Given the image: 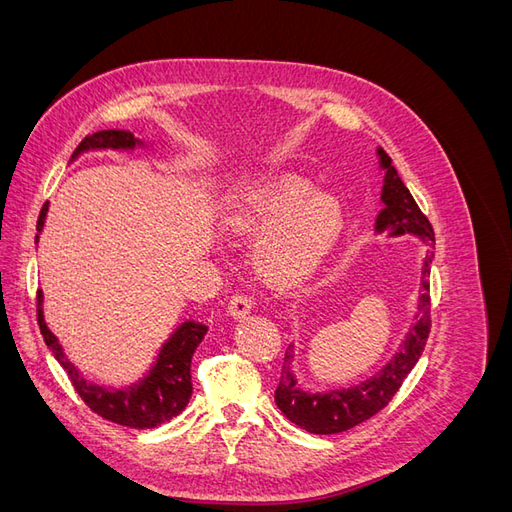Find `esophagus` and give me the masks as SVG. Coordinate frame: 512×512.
Wrapping results in <instances>:
<instances>
[{
	"label": "esophagus",
	"mask_w": 512,
	"mask_h": 512,
	"mask_svg": "<svg viewBox=\"0 0 512 512\" xmlns=\"http://www.w3.org/2000/svg\"><path fill=\"white\" fill-rule=\"evenodd\" d=\"M252 307H254V299L250 297V294H235V297H232L228 303V314L232 318H245L252 312Z\"/></svg>",
	"instance_id": "34e87169"
}]
</instances>
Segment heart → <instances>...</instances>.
Listing matches in <instances>:
<instances>
[{"instance_id":"obj_1","label":"heart","mask_w":512,"mask_h":512,"mask_svg":"<svg viewBox=\"0 0 512 512\" xmlns=\"http://www.w3.org/2000/svg\"><path fill=\"white\" fill-rule=\"evenodd\" d=\"M235 237H256L254 269L269 288L290 290L324 267L346 228L344 207L307 179L277 173L235 196L224 215Z\"/></svg>"}]
</instances>
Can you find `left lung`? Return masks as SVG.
Masks as SVG:
<instances>
[{
    "mask_svg": "<svg viewBox=\"0 0 512 512\" xmlns=\"http://www.w3.org/2000/svg\"><path fill=\"white\" fill-rule=\"evenodd\" d=\"M378 164L384 170L382 181V211L376 218L374 230L389 232V237H401V235H414L416 239L425 241L429 247H433L436 239H433V228L427 222L425 215L414 203L410 190L399 179L395 166L391 164V158L386 156L382 147L376 149ZM433 258V252L423 262V277H421V290H418L416 301V314L414 322L406 333V339L399 344V350L393 354L391 361H386L380 371L374 376H369L361 382H356L348 389H329V391H305L299 386L297 376L292 371L294 363V344L288 346L284 365H282V378L275 389V404L282 410V414L290 423L299 425L301 429L309 433H318V436H329V433H342L356 425H361L367 418L378 414L393 395L399 391L401 382L421 359L425 350L427 337H429V262Z\"/></svg>",
    "mask_w": 512,
    "mask_h": 512,
    "instance_id": "1",
    "label": "left lung"
}]
</instances>
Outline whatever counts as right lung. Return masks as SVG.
<instances>
[{
    "instance_id": "add662e5",
    "label": "right lung",
    "mask_w": 512,
    "mask_h": 512,
    "mask_svg": "<svg viewBox=\"0 0 512 512\" xmlns=\"http://www.w3.org/2000/svg\"><path fill=\"white\" fill-rule=\"evenodd\" d=\"M136 147H147L143 141L134 138L132 132L123 130H102L91 136H85L81 145L74 149L72 160H76L85 151H134ZM70 160V162H72ZM46 211L49 205H44L38 218V235L36 243L40 239V232L46 222ZM44 294L38 290V324L40 333L44 337V344L49 346L57 363L64 367L68 374L74 391L81 395L85 404L94 410L98 416L106 418V421L132 427V429H153L162 423H168L170 418L183 412L192 397V356L198 344L203 342L209 327L203 322L185 320L179 327L170 333V337L158 350L156 361L149 367L147 374L132 382L123 389H115V386H102L91 382L83 376V371L76 367L61 348L59 339L46 327L44 312H42Z\"/></svg>"
}]
</instances>
